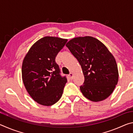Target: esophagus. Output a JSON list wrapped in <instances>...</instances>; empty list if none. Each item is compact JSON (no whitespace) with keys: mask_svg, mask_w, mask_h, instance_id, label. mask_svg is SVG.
<instances>
[{"mask_svg":"<svg viewBox=\"0 0 133 133\" xmlns=\"http://www.w3.org/2000/svg\"><path fill=\"white\" fill-rule=\"evenodd\" d=\"M69 77H70V79H73V73H70L69 74Z\"/></svg>","mask_w":133,"mask_h":133,"instance_id":"esophagus-1","label":"esophagus"}]
</instances>
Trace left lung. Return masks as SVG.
<instances>
[{
	"label": "left lung",
	"mask_w": 133,
	"mask_h": 133,
	"mask_svg": "<svg viewBox=\"0 0 133 133\" xmlns=\"http://www.w3.org/2000/svg\"><path fill=\"white\" fill-rule=\"evenodd\" d=\"M66 46L82 67L84 82L80 88L83 96L97 102L111 95L117 84L118 71L115 58L106 46L91 36L75 37Z\"/></svg>",
	"instance_id": "obj_1"
}]
</instances>
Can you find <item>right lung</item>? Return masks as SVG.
<instances>
[{"mask_svg":"<svg viewBox=\"0 0 133 133\" xmlns=\"http://www.w3.org/2000/svg\"><path fill=\"white\" fill-rule=\"evenodd\" d=\"M67 39L45 36L35 42L24 57L22 76L29 95L39 104L50 106L57 102L67 83L55 62Z\"/></svg>","mask_w":133,"mask_h":133,"instance_id":"1","label":"right lung"}]
</instances>
